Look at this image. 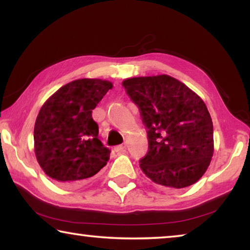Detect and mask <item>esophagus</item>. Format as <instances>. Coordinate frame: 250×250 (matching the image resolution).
Wrapping results in <instances>:
<instances>
[{"label": "esophagus", "mask_w": 250, "mask_h": 250, "mask_svg": "<svg viewBox=\"0 0 250 250\" xmlns=\"http://www.w3.org/2000/svg\"><path fill=\"white\" fill-rule=\"evenodd\" d=\"M125 147H126V146H125V145H121V146H116V147H115V150H116L117 152H122V151H125Z\"/></svg>", "instance_id": "34e87169"}]
</instances>
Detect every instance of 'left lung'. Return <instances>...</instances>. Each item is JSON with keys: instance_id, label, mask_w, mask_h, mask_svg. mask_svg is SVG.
I'll return each mask as SVG.
<instances>
[{"instance_id": "left-lung-1", "label": "left lung", "mask_w": 250, "mask_h": 250, "mask_svg": "<svg viewBox=\"0 0 250 250\" xmlns=\"http://www.w3.org/2000/svg\"><path fill=\"white\" fill-rule=\"evenodd\" d=\"M146 128L145 174L167 188H183L201 179L214 152L211 118L195 92L167 75L122 83Z\"/></svg>"}]
</instances>
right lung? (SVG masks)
Listing matches in <instances>:
<instances>
[{"label":"right lung","mask_w":250,"mask_h":250,"mask_svg":"<svg viewBox=\"0 0 250 250\" xmlns=\"http://www.w3.org/2000/svg\"><path fill=\"white\" fill-rule=\"evenodd\" d=\"M112 83L77 79L55 92L41 108L34 126V149L41 167L64 185H79L103 168L110 150L99 140L92 110Z\"/></svg>","instance_id":"right-lung-1"}]
</instances>
